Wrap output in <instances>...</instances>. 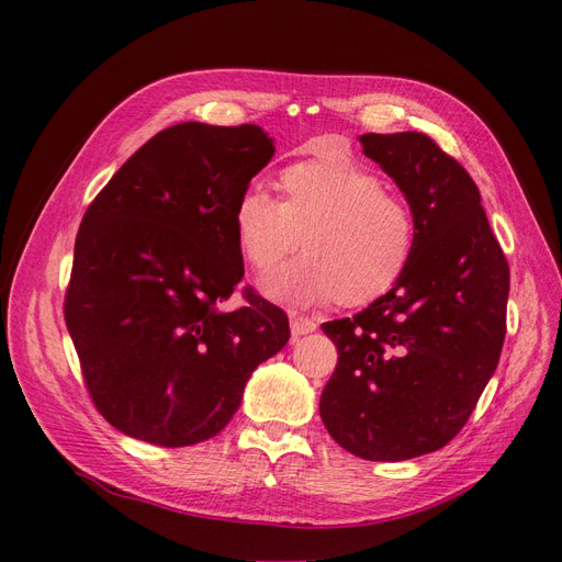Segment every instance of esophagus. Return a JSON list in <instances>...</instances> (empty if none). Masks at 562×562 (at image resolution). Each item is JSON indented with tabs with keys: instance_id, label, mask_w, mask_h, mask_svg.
Listing matches in <instances>:
<instances>
[{
	"instance_id": "34e87169",
	"label": "esophagus",
	"mask_w": 562,
	"mask_h": 562,
	"mask_svg": "<svg viewBox=\"0 0 562 562\" xmlns=\"http://www.w3.org/2000/svg\"><path fill=\"white\" fill-rule=\"evenodd\" d=\"M318 328L316 318L312 316H304V314H297V312H291V330H293V337H300V335H310Z\"/></svg>"
}]
</instances>
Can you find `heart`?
<instances>
[{
	"label": "heart",
	"instance_id": "b5f03b06",
	"mask_svg": "<svg viewBox=\"0 0 562 562\" xmlns=\"http://www.w3.org/2000/svg\"><path fill=\"white\" fill-rule=\"evenodd\" d=\"M279 201L260 187L234 206V239L255 269H274L297 246L304 255L260 283L271 300L361 307L386 295L413 262L415 213L368 164L347 149H326L288 164Z\"/></svg>",
	"mask_w": 562,
	"mask_h": 562
}]
</instances>
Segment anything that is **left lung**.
Here are the masks:
<instances>
[{"label": "left lung", "mask_w": 562, "mask_h": 562, "mask_svg": "<svg viewBox=\"0 0 562 562\" xmlns=\"http://www.w3.org/2000/svg\"><path fill=\"white\" fill-rule=\"evenodd\" d=\"M361 143L411 203L417 246L386 295L321 326L337 366L318 411L347 452L401 462L464 429L499 363L512 277L462 164L417 131Z\"/></svg>", "instance_id": "1"}]
</instances>
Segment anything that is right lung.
I'll return each instance as SVG.
<instances>
[{
	"label": "right lung",
	"instance_id": "obj_1",
	"mask_svg": "<svg viewBox=\"0 0 562 562\" xmlns=\"http://www.w3.org/2000/svg\"><path fill=\"white\" fill-rule=\"evenodd\" d=\"M274 155L255 124H176L83 213L65 323L98 413L131 438L194 446L227 427L252 370L291 337L262 295L223 312L244 277L234 206Z\"/></svg>",
	"mask_w": 562,
	"mask_h": 562
}]
</instances>
